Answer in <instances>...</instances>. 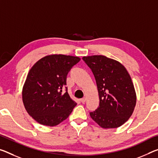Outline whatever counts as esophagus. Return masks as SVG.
Returning a JSON list of instances; mask_svg holds the SVG:
<instances>
[{
    "label": "esophagus",
    "instance_id": "1",
    "mask_svg": "<svg viewBox=\"0 0 158 158\" xmlns=\"http://www.w3.org/2000/svg\"><path fill=\"white\" fill-rule=\"evenodd\" d=\"M86 98L84 97V98H81V100H80V101H81L82 103H84V102H86Z\"/></svg>",
    "mask_w": 158,
    "mask_h": 158
}]
</instances>
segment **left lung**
Wrapping results in <instances>:
<instances>
[{
	"mask_svg": "<svg viewBox=\"0 0 158 158\" xmlns=\"http://www.w3.org/2000/svg\"><path fill=\"white\" fill-rule=\"evenodd\" d=\"M94 74L98 91L99 107L90 116L104 129L117 128L133 113L136 95L127 70L118 61L104 56L82 57Z\"/></svg>",
	"mask_w": 158,
	"mask_h": 158,
	"instance_id": "left-lung-1",
	"label": "left lung"
}]
</instances>
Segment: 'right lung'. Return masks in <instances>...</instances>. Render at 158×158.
Returning <instances> with one entry per match:
<instances>
[{"label":"right lung","instance_id":"right-lung-1","mask_svg":"<svg viewBox=\"0 0 158 158\" xmlns=\"http://www.w3.org/2000/svg\"><path fill=\"white\" fill-rule=\"evenodd\" d=\"M79 57L50 55L35 63L27 74L22 89L25 109L39 124L48 127L66 119L77 102L66 91L67 75L80 61Z\"/></svg>","mask_w":158,"mask_h":158}]
</instances>
